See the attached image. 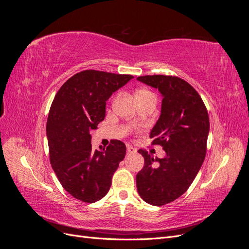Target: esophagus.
Wrapping results in <instances>:
<instances>
[{
  "instance_id": "obj_1",
  "label": "esophagus",
  "mask_w": 249,
  "mask_h": 249,
  "mask_svg": "<svg viewBox=\"0 0 249 249\" xmlns=\"http://www.w3.org/2000/svg\"><path fill=\"white\" fill-rule=\"evenodd\" d=\"M137 150H136V148H134L133 146H130V145H127V147H126V154L127 155H131V154H135L136 153Z\"/></svg>"
}]
</instances>
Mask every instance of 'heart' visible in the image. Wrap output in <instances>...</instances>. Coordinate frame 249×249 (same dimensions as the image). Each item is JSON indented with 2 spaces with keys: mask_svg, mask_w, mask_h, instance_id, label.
<instances>
[{
  "mask_svg": "<svg viewBox=\"0 0 249 249\" xmlns=\"http://www.w3.org/2000/svg\"><path fill=\"white\" fill-rule=\"evenodd\" d=\"M139 92H148V91H147V90H139L137 93H139Z\"/></svg>",
  "mask_w": 249,
  "mask_h": 249,
  "instance_id": "1",
  "label": "heart"
}]
</instances>
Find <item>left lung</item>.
Wrapping results in <instances>:
<instances>
[{
	"label": "left lung",
	"instance_id": "8db88e82",
	"mask_svg": "<svg viewBox=\"0 0 249 249\" xmlns=\"http://www.w3.org/2000/svg\"><path fill=\"white\" fill-rule=\"evenodd\" d=\"M137 80L163 95L161 115L149 138L153 145L163 147L166 156L154 159L145 149H139L144 166L136 176L141 198L160 207L183 195L196 177L207 153L210 120L200 95L185 80L165 74Z\"/></svg>",
	"mask_w": 249,
	"mask_h": 249
}]
</instances>
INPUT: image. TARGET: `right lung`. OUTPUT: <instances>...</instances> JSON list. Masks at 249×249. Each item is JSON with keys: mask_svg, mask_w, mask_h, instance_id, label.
Returning <instances> with one entry per match:
<instances>
[{"mask_svg": "<svg viewBox=\"0 0 249 249\" xmlns=\"http://www.w3.org/2000/svg\"><path fill=\"white\" fill-rule=\"evenodd\" d=\"M134 77L101 71H83L60 87L47 122L50 162L60 184L71 196L92 203L111 187L126 147L111 140L106 148L92 149L90 132L105 119L106 101Z\"/></svg>", "mask_w": 249, "mask_h": 249, "instance_id": "add662e5", "label": "right lung"}]
</instances>
